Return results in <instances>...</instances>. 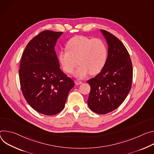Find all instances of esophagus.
<instances>
[{"label": "esophagus", "instance_id": "34e87169", "mask_svg": "<svg viewBox=\"0 0 154 154\" xmlns=\"http://www.w3.org/2000/svg\"><path fill=\"white\" fill-rule=\"evenodd\" d=\"M82 82L81 81L79 80V79H77V80H75V84L76 85H79V84H81Z\"/></svg>", "mask_w": 154, "mask_h": 154}]
</instances>
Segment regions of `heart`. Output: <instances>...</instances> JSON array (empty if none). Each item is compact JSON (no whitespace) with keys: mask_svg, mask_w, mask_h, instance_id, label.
Segmentation results:
<instances>
[{"mask_svg":"<svg viewBox=\"0 0 154 154\" xmlns=\"http://www.w3.org/2000/svg\"><path fill=\"white\" fill-rule=\"evenodd\" d=\"M66 48L68 51H62L59 53V60L63 70L67 73L73 71L78 65V60L79 66L74 75L80 78L89 73H98L106 63L108 48L101 39L76 36L68 41Z\"/></svg>","mask_w":154,"mask_h":154,"instance_id":"b5f03b06","label":"heart"}]
</instances>
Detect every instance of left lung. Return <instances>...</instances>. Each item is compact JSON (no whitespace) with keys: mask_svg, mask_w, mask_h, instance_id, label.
<instances>
[{"mask_svg":"<svg viewBox=\"0 0 154 154\" xmlns=\"http://www.w3.org/2000/svg\"><path fill=\"white\" fill-rule=\"evenodd\" d=\"M101 32L108 43V57L100 73L88 81L91 86L88 104L94 112L105 114L117 109L127 97L131 88L133 66L121 41L106 30Z\"/></svg>","mask_w":154,"mask_h":154,"instance_id":"obj_1","label":"left lung"}]
</instances>
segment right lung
<instances>
[{
  "mask_svg": "<svg viewBox=\"0 0 154 154\" xmlns=\"http://www.w3.org/2000/svg\"><path fill=\"white\" fill-rule=\"evenodd\" d=\"M62 32L44 30L32 39L22 55L19 70L23 94L29 105L48 116L60 112L75 86L60 70L54 49Z\"/></svg>",
  "mask_w": 154,
  "mask_h": 154,
  "instance_id": "obj_1",
  "label": "right lung"
}]
</instances>
